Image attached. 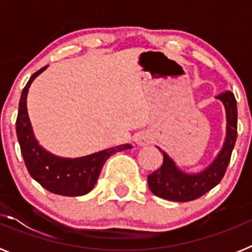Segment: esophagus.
Here are the masks:
<instances>
[{"label":"esophagus","instance_id":"esophagus-1","mask_svg":"<svg viewBox=\"0 0 252 252\" xmlns=\"http://www.w3.org/2000/svg\"><path fill=\"white\" fill-rule=\"evenodd\" d=\"M133 141L136 142L137 145L144 146V145H148V144H150L151 137H150V135H149V133L139 132V133H136L135 136H133Z\"/></svg>","mask_w":252,"mask_h":252}]
</instances>
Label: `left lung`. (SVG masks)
Here are the masks:
<instances>
[{
	"label": "left lung",
	"mask_w": 252,
	"mask_h": 252,
	"mask_svg": "<svg viewBox=\"0 0 252 252\" xmlns=\"http://www.w3.org/2000/svg\"><path fill=\"white\" fill-rule=\"evenodd\" d=\"M223 103L226 111V139L216 159L199 173L180 170L165 151L162 165L148 177V184L155 195L168 201L189 202L202 197L215 188L223 178L237 139V104L232 92L226 91L216 97Z\"/></svg>",
	"instance_id": "1"
}]
</instances>
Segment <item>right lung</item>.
<instances>
[{"mask_svg": "<svg viewBox=\"0 0 252 252\" xmlns=\"http://www.w3.org/2000/svg\"><path fill=\"white\" fill-rule=\"evenodd\" d=\"M46 68L48 65L31 75L28 84L22 90L20 98L16 133L22 158L29 174L46 190L65 197L84 195L93 189L106 160L113 154L132 149V146L130 144H125L91 154L87 157L69 159L57 157L39 145L29 119L26 98L32 81Z\"/></svg>", "mask_w": 252, "mask_h": 252, "instance_id": "right-lung-1", "label": "right lung"}]
</instances>
